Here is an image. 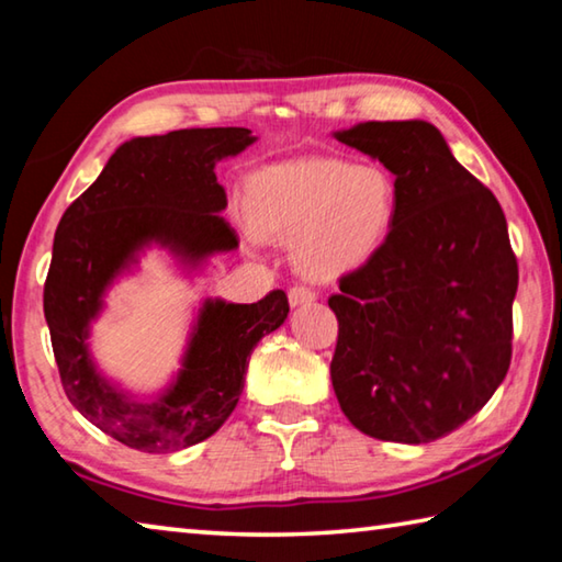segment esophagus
<instances>
[{"mask_svg":"<svg viewBox=\"0 0 562 562\" xmlns=\"http://www.w3.org/2000/svg\"><path fill=\"white\" fill-rule=\"evenodd\" d=\"M288 300H290V307H302V304H310L317 300V294L307 290V288H292L288 292Z\"/></svg>","mask_w":562,"mask_h":562,"instance_id":"obj_1","label":"esophagus"}]
</instances>
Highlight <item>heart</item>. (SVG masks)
<instances>
[{
	"label": "heart",
	"mask_w": 562,
	"mask_h": 562,
	"mask_svg": "<svg viewBox=\"0 0 562 562\" xmlns=\"http://www.w3.org/2000/svg\"><path fill=\"white\" fill-rule=\"evenodd\" d=\"M396 180L379 164L300 158L245 180V217L262 240L290 244L304 280L335 284L364 270L392 235Z\"/></svg>",
	"instance_id": "heart-1"
}]
</instances>
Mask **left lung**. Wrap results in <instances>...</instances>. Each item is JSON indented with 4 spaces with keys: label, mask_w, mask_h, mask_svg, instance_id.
I'll return each instance as SVG.
<instances>
[{
    "label": "left lung",
    "mask_w": 562,
    "mask_h": 562,
    "mask_svg": "<svg viewBox=\"0 0 562 562\" xmlns=\"http://www.w3.org/2000/svg\"><path fill=\"white\" fill-rule=\"evenodd\" d=\"M331 136L379 160L398 193L384 250L329 297L331 386L361 434L429 443L506 379L518 290L506 215L429 121H367Z\"/></svg>",
    "instance_id": "left-lung-1"
}]
</instances>
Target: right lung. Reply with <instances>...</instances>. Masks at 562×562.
Listing matches in <instances>:
<instances>
[{
	"mask_svg": "<svg viewBox=\"0 0 562 562\" xmlns=\"http://www.w3.org/2000/svg\"><path fill=\"white\" fill-rule=\"evenodd\" d=\"M258 136L247 128H183L121 144L101 176L66 207L44 284V317L69 402L111 439L146 453L188 449L213 436L240 402L247 357L288 319V294L252 304L205 297L193 307L178 369L156 392H131L99 367L93 325L109 292L164 250L193 282L215 255L237 250L215 166Z\"/></svg>",
	"mask_w": 562,
	"mask_h": 562,
	"instance_id": "1",
	"label": "right lung"
}]
</instances>
